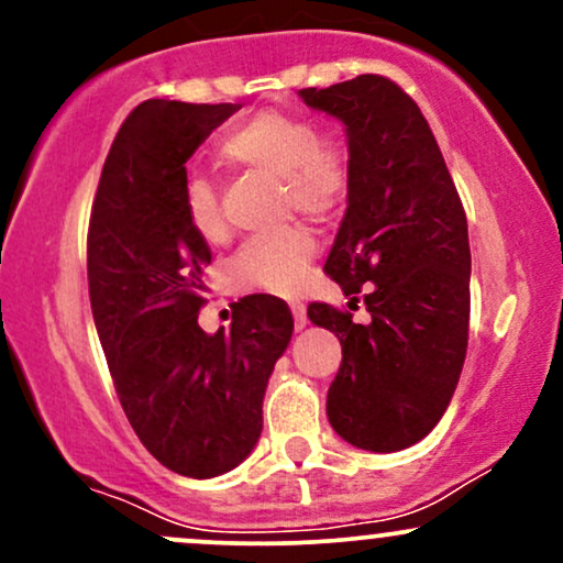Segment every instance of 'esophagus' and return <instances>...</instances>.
Instances as JSON below:
<instances>
[{"mask_svg": "<svg viewBox=\"0 0 563 563\" xmlns=\"http://www.w3.org/2000/svg\"><path fill=\"white\" fill-rule=\"evenodd\" d=\"M290 309H294V325L301 331V328L307 325V307L296 301V303H290Z\"/></svg>", "mask_w": 563, "mask_h": 563, "instance_id": "esophagus-1", "label": "esophagus"}]
</instances>
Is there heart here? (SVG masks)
I'll return each instance as SVG.
<instances>
[{"label":"heart","mask_w":563,"mask_h":563,"mask_svg":"<svg viewBox=\"0 0 563 563\" xmlns=\"http://www.w3.org/2000/svg\"><path fill=\"white\" fill-rule=\"evenodd\" d=\"M217 156L232 169L283 179L286 206L309 219H325L339 209L352 174V156L341 134L318 129L309 115L277 108L232 126L219 140ZM183 214L200 241L217 243L228 235L217 185L206 174L190 172L185 177ZM314 254L318 243L301 228L254 235L238 249L232 277L243 288L294 294Z\"/></svg>","instance_id":"1"}]
</instances>
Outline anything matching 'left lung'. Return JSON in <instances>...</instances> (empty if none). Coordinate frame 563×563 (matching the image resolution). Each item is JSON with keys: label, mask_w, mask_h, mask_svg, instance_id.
<instances>
[{"label": "left lung", "mask_w": 563, "mask_h": 563, "mask_svg": "<svg viewBox=\"0 0 563 563\" xmlns=\"http://www.w3.org/2000/svg\"><path fill=\"white\" fill-rule=\"evenodd\" d=\"M299 95L346 124L349 206L325 273L371 312L363 325L325 301L307 309L341 341L328 421L354 448L397 452L439 423L466 360V211L429 121L397 81L363 74Z\"/></svg>", "instance_id": "1"}]
</instances>
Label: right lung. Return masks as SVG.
<instances>
[{
	"label": "right lung",
	"mask_w": 563,
	"mask_h": 563,
	"mask_svg": "<svg viewBox=\"0 0 563 563\" xmlns=\"http://www.w3.org/2000/svg\"><path fill=\"white\" fill-rule=\"evenodd\" d=\"M238 108L140 102L102 166L87 232L89 301L119 402L161 466L192 479L254 450L294 333L288 303L269 294L238 301L230 331L198 325L211 251L185 222V164Z\"/></svg>",
	"instance_id": "obj_1"
}]
</instances>
